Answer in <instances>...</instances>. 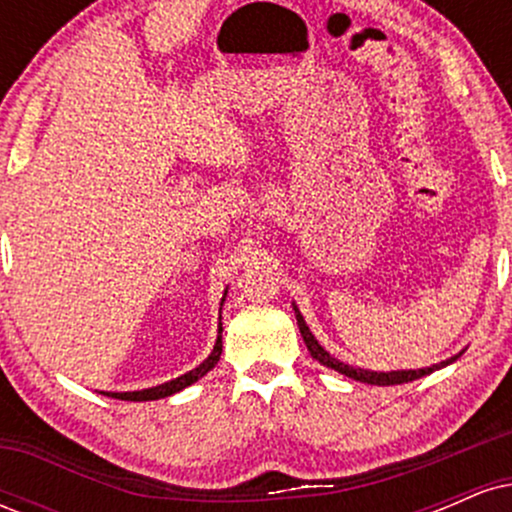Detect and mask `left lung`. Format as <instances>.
Here are the masks:
<instances>
[{"label": "left lung", "instance_id": "1", "mask_svg": "<svg viewBox=\"0 0 512 512\" xmlns=\"http://www.w3.org/2000/svg\"><path fill=\"white\" fill-rule=\"evenodd\" d=\"M293 310H296L298 330H301V337H303L305 346H308L310 356H313L315 361H320L322 366L334 368V370H337V373H342V375H346V378H351V380H358V383H368V385H402V383H411V380L424 378V375L433 373V370H438V368H445V366H448V363L457 361V358H460V354H457V356L448 358V361L436 363V366H431V368H419V370H390V373H378V370H363V368L346 366V363L337 361V358L327 354V351L322 349L320 344H317V339L313 337V332H310L308 325H305L301 310H298L296 305H293Z\"/></svg>", "mask_w": 512, "mask_h": 512}]
</instances>
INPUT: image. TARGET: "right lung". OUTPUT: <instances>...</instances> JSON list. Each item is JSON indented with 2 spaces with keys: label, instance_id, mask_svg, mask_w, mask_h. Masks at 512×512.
Here are the masks:
<instances>
[{
  "label": "right lung",
  "instance_id": "right-lung-1",
  "mask_svg": "<svg viewBox=\"0 0 512 512\" xmlns=\"http://www.w3.org/2000/svg\"><path fill=\"white\" fill-rule=\"evenodd\" d=\"M221 305H223V298H221ZM221 332H223V327L219 325V337H216L214 351H211L207 361L199 363V366H197L195 370H190V373L180 375V378L170 380V383L149 387V390H137V392H103V395L115 397V399H125V402H149V399H163V397L175 395V392L185 390V387H190L192 383H197V380L202 378V375H207L209 370L214 368L216 363H219V358H221Z\"/></svg>",
  "mask_w": 512,
  "mask_h": 512
}]
</instances>
